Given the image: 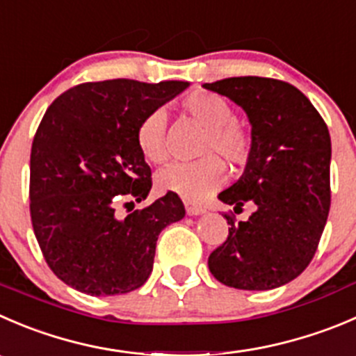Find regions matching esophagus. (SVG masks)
Segmentation results:
<instances>
[{"label":"esophagus","mask_w":356,"mask_h":356,"mask_svg":"<svg viewBox=\"0 0 356 356\" xmlns=\"http://www.w3.org/2000/svg\"><path fill=\"white\" fill-rule=\"evenodd\" d=\"M184 207H186V212H188V216H200V213L205 212V207L198 205V203L189 202V200H184Z\"/></svg>","instance_id":"1"}]
</instances>
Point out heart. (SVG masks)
<instances>
[{"label": "heart", "instance_id": "obj_1", "mask_svg": "<svg viewBox=\"0 0 356 356\" xmlns=\"http://www.w3.org/2000/svg\"><path fill=\"white\" fill-rule=\"evenodd\" d=\"M182 109L205 127L195 161L174 163L156 175L158 188L186 200H202L219 188L226 179V161L234 170L247 167L254 154V139L241 125L229 101L213 92L196 90L182 99ZM136 144L140 154L154 165L168 158L167 116L160 109L147 113L136 130Z\"/></svg>", "mask_w": 356, "mask_h": 356}]
</instances>
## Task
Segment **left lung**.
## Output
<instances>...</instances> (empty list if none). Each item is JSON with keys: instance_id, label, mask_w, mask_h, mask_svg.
I'll list each match as a JSON object with an SVG mask.
<instances>
[{"instance_id": "1", "label": "left lung", "mask_w": 356, "mask_h": 356, "mask_svg": "<svg viewBox=\"0 0 356 356\" xmlns=\"http://www.w3.org/2000/svg\"><path fill=\"white\" fill-rule=\"evenodd\" d=\"M245 109L254 154L243 175L219 195L234 212L245 203L248 220L224 213L229 233L209 255L220 284L271 291L289 284L312 262L330 210V136L309 99L294 85L261 76L205 83Z\"/></svg>"}]
</instances>
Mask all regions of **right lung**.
Listing matches in <instances>:
<instances>
[{
	"instance_id": "1",
	"label": "right lung",
	"mask_w": 356,
	"mask_h": 356,
	"mask_svg": "<svg viewBox=\"0 0 356 356\" xmlns=\"http://www.w3.org/2000/svg\"><path fill=\"white\" fill-rule=\"evenodd\" d=\"M188 85L88 81L44 113L31 147V222L48 268L69 287L127 294L151 275L158 234L184 217V205L167 193L120 219L116 203L146 200L153 179L136 144L137 125Z\"/></svg>"
}]
</instances>
